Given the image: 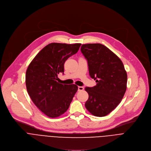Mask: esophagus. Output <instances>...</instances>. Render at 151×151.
Wrapping results in <instances>:
<instances>
[{"instance_id": "esophagus-1", "label": "esophagus", "mask_w": 151, "mask_h": 151, "mask_svg": "<svg viewBox=\"0 0 151 151\" xmlns=\"http://www.w3.org/2000/svg\"><path fill=\"white\" fill-rule=\"evenodd\" d=\"M84 89V88L83 86H78V91H83Z\"/></svg>"}]
</instances>
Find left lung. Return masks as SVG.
Returning <instances> with one entry per match:
<instances>
[{"label":"left lung","mask_w":151,"mask_h":151,"mask_svg":"<svg viewBox=\"0 0 151 151\" xmlns=\"http://www.w3.org/2000/svg\"><path fill=\"white\" fill-rule=\"evenodd\" d=\"M81 52L88 61L89 73L97 85L86 87L89 97L87 110L96 117H104L122 101L126 90L127 73L119 57L100 43L84 44Z\"/></svg>","instance_id":"1"}]
</instances>
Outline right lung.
I'll list each match as a JSON object with an SVG mask.
<instances>
[{
    "label": "right lung",
    "instance_id": "right-lung-1",
    "mask_svg": "<svg viewBox=\"0 0 151 151\" xmlns=\"http://www.w3.org/2000/svg\"><path fill=\"white\" fill-rule=\"evenodd\" d=\"M81 43H51L46 45L29 65L25 76L28 93L32 102L46 115L56 118L69 108L78 90L74 84L63 85L57 76L63 73L64 64L76 54Z\"/></svg>",
    "mask_w": 151,
    "mask_h": 151
}]
</instances>
